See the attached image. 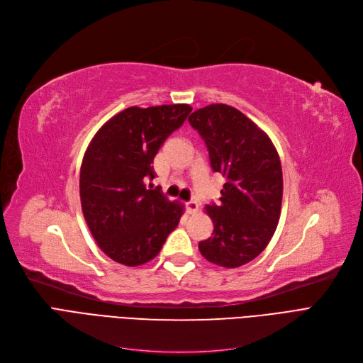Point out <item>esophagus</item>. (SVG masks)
<instances>
[{"mask_svg":"<svg viewBox=\"0 0 363 363\" xmlns=\"http://www.w3.org/2000/svg\"><path fill=\"white\" fill-rule=\"evenodd\" d=\"M186 210H187V213H189V215L196 213V211H198V203L195 201V199H191V201L186 203Z\"/></svg>","mask_w":363,"mask_h":363,"instance_id":"34e87169","label":"esophagus"}]
</instances>
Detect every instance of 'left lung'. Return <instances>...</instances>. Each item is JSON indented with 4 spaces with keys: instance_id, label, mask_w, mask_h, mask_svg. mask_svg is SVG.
I'll list each match as a JSON object with an SVG mask.
<instances>
[{
    "instance_id": "8db88e82",
    "label": "left lung",
    "mask_w": 363,
    "mask_h": 363,
    "mask_svg": "<svg viewBox=\"0 0 363 363\" xmlns=\"http://www.w3.org/2000/svg\"><path fill=\"white\" fill-rule=\"evenodd\" d=\"M204 140L211 169L225 182L219 204L206 206L213 234L199 242L201 255L234 269L258 257L277 230L282 204V167L264 130L239 109L215 104L189 116Z\"/></svg>"
}]
</instances>
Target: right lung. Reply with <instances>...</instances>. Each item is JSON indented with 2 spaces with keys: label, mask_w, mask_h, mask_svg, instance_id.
<instances>
[{
  "label": "right lung",
  "mask_w": 363,
  "mask_h": 363,
  "mask_svg": "<svg viewBox=\"0 0 363 363\" xmlns=\"http://www.w3.org/2000/svg\"><path fill=\"white\" fill-rule=\"evenodd\" d=\"M192 108L186 104L130 106L97 130L79 174L82 213L99 247L120 264L153 259L176 230L183 206L147 189L159 148Z\"/></svg>",
  "instance_id": "right-lung-1"
}]
</instances>
